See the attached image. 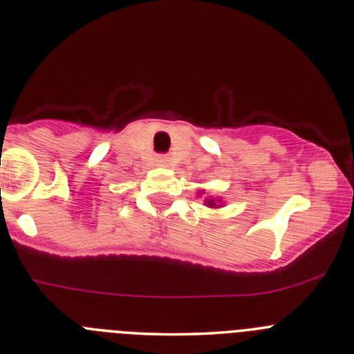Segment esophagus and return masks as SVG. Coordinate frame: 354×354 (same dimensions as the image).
<instances>
[{"label": "esophagus", "instance_id": "esophagus-1", "mask_svg": "<svg viewBox=\"0 0 354 354\" xmlns=\"http://www.w3.org/2000/svg\"><path fill=\"white\" fill-rule=\"evenodd\" d=\"M167 162H169V160H167L165 157H160V158H158V164H160V165H167Z\"/></svg>", "mask_w": 354, "mask_h": 354}]
</instances>
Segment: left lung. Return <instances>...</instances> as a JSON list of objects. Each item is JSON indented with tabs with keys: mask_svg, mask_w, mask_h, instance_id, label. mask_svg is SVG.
I'll return each instance as SVG.
<instances>
[{
	"mask_svg": "<svg viewBox=\"0 0 354 354\" xmlns=\"http://www.w3.org/2000/svg\"><path fill=\"white\" fill-rule=\"evenodd\" d=\"M202 194V192H201ZM201 197V196H198ZM204 204L207 205V207H212V209H217V207H222V205H224V202H221V198H214V197H205V201H204Z\"/></svg>",
	"mask_w": 354,
	"mask_h": 354,
	"instance_id": "left-lung-1",
	"label": "left lung"
}]
</instances>
